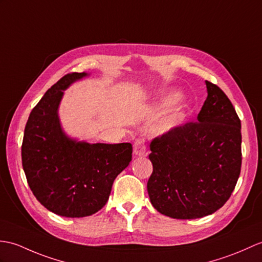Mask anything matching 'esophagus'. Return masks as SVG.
<instances>
[{
  "label": "esophagus",
  "mask_w": 262,
  "mask_h": 262,
  "mask_svg": "<svg viewBox=\"0 0 262 262\" xmlns=\"http://www.w3.org/2000/svg\"><path fill=\"white\" fill-rule=\"evenodd\" d=\"M134 154L137 156H143L146 154V145L144 139H136L134 143Z\"/></svg>",
  "instance_id": "34e87169"
}]
</instances>
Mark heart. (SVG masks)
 <instances>
[{
  "mask_svg": "<svg viewBox=\"0 0 262 262\" xmlns=\"http://www.w3.org/2000/svg\"><path fill=\"white\" fill-rule=\"evenodd\" d=\"M181 98V95L180 94H176V93H173V94H169L167 96L164 97V98L162 99L160 106L162 108H168L173 106L175 102H178ZM184 118V112L183 109L182 108H176L174 109V111L168 115V116L164 119L162 123H161V129L162 130H168L173 128V127L178 126L182 123V120H183Z\"/></svg>",
  "mask_w": 262,
  "mask_h": 262,
  "instance_id": "1",
  "label": "heart"
}]
</instances>
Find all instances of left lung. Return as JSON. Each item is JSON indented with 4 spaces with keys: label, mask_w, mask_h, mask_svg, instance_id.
<instances>
[{
    "label": "left lung",
    "mask_w": 262,
    "mask_h": 262,
    "mask_svg": "<svg viewBox=\"0 0 262 262\" xmlns=\"http://www.w3.org/2000/svg\"><path fill=\"white\" fill-rule=\"evenodd\" d=\"M205 84L208 97L196 121L173 127L149 145L150 203L173 219L214 213L231 196L241 171V121L227 95L214 83Z\"/></svg>",
    "instance_id": "obj_1"
}]
</instances>
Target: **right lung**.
I'll return each mask as SVG.
<instances>
[{"label":"right lung","instance_id":"right-lung-1","mask_svg":"<svg viewBox=\"0 0 262 262\" xmlns=\"http://www.w3.org/2000/svg\"><path fill=\"white\" fill-rule=\"evenodd\" d=\"M63 76L32 109L22 142V166L33 195L49 211L67 217L98 212L117 175L132 161L130 143L89 144L71 139L60 125L63 90L86 77Z\"/></svg>","mask_w":262,"mask_h":262}]
</instances>
